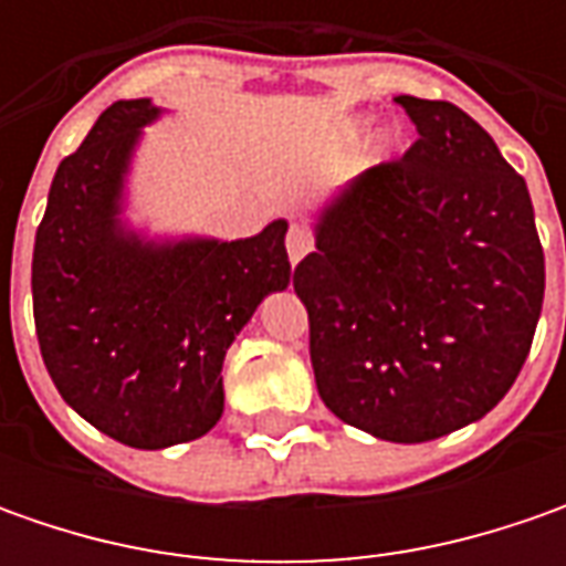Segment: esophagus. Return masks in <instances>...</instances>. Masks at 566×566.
<instances>
[{"mask_svg": "<svg viewBox=\"0 0 566 566\" xmlns=\"http://www.w3.org/2000/svg\"><path fill=\"white\" fill-rule=\"evenodd\" d=\"M315 249V239H312V232L305 227H298V223H293L290 227V232H286V251H290V261L293 264H298L308 251Z\"/></svg>", "mask_w": 566, "mask_h": 566, "instance_id": "1", "label": "esophagus"}]
</instances>
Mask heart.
Listing matches in <instances>:
<instances>
[{
  "label": "heart",
  "mask_w": 566,
  "mask_h": 566,
  "mask_svg": "<svg viewBox=\"0 0 566 566\" xmlns=\"http://www.w3.org/2000/svg\"><path fill=\"white\" fill-rule=\"evenodd\" d=\"M356 132H361V128H356Z\"/></svg>",
  "instance_id": "b5f03b06"
}]
</instances>
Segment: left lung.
<instances>
[{"instance_id": "left-lung-1", "label": "left lung", "mask_w": 566, "mask_h": 566, "mask_svg": "<svg viewBox=\"0 0 566 566\" xmlns=\"http://www.w3.org/2000/svg\"><path fill=\"white\" fill-rule=\"evenodd\" d=\"M419 142L317 210L293 286L317 394L353 428L422 444L513 387L545 298L530 188L447 99L394 97Z\"/></svg>"}]
</instances>
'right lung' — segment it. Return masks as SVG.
<instances>
[{
    "mask_svg": "<svg viewBox=\"0 0 566 566\" xmlns=\"http://www.w3.org/2000/svg\"><path fill=\"white\" fill-rule=\"evenodd\" d=\"M150 99L113 103L55 169L33 242V321L62 400L113 441L164 450L223 416V359L290 286L286 220L251 239H150L128 227L125 182Z\"/></svg>",
    "mask_w": 566,
    "mask_h": 566,
    "instance_id": "add662e5",
    "label": "right lung"
}]
</instances>
